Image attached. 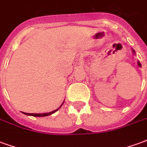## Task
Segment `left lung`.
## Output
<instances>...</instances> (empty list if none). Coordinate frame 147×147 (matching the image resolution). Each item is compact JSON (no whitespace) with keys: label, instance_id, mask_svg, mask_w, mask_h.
I'll return each instance as SVG.
<instances>
[{"label":"left lung","instance_id":"1","mask_svg":"<svg viewBox=\"0 0 147 147\" xmlns=\"http://www.w3.org/2000/svg\"><path fill=\"white\" fill-rule=\"evenodd\" d=\"M131 50H132V53H133V54H136V52H135V50H134V49H133L132 48H131ZM137 64H138V66H139V67H142V65H141V64H140V62H139V61H137Z\"/></svg>","mask_w":147,"mask_h":147}]
</instances>
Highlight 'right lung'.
Segmentation results:
<instances>
[{
	"label": "right lung",
	"mask_w": 147,
	"mask_h": 147,
	"mask_svg": "<svg viewBox=\"0 0 147 147\" xmlns=\"http://www.w3.org/2000/svg\"><path fill=\"white\" fill-rule=\"evenodd\" d=\"M64 101L63 102V103L61 104V106H60L59 108L57 109H55V110L52 111V112H49V113H24L25 115H27V116H33V117H47V116H49V115H52V114H53L54 113H56V112L62 106V105L64 104Z\"/></svg>",
	"instance_id": "1"
}]
</instances>
